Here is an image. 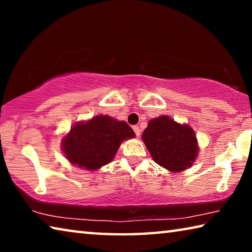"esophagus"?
Instances as JSON below:
<instances>
[{"label":"esophagus","mask_w":252,"mask_h":252,"mask_svg":"<svg viewBox=\"0 0 252 252\" xmlns=\"http://www.w3.org/2000/svg\"><path fill=\"white\" fill-rule=\"evenodd\" d=\"M133 131H134V133H135V135H136V136H138V138H139V136H140V134H141V133H140V132H141V131H140V127H139L138 126H133Z\"/></svg>","instance_id":"1"}]
</instances>
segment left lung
<instances>
[{
    "label": "left lung",
    "instance_id": "1",
    "mask_svg": "<svg viewBox=\"0 0 252 252\" xmlns=\"http://www.w3.org/2000/svg\"><path fill=\"white\" fill-rule=\"evenodd\" d=\"M142 140L153 160L173 172L191 167L198 153L194 131L165 116L149 122Z\"/></svg>",
    "mask_w": 252,
    "mask_h": 252
}]
</instances>
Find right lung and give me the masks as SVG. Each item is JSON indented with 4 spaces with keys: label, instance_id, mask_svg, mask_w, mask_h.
I'll list each match as a JSON object with an SVG mask.
<instances>
[{
    "label": "right lung",
    "instance_id": "1",
    "mask_svg": "<svg viewBox=\"0 0 252 252\" xmlns=\"http://www.w3.org/2000/svg\"><path fill=\"white\" fill-rule=\"evenodd\" d=\"M133 136L134 132L126 122L97 116L72 127L63 139L62 147L72 164L96 170L112 161L123 140Z\"/></svg>",
    "mask_w": 252,
    "mask_h": 252
}]
</instances>
